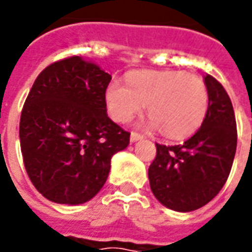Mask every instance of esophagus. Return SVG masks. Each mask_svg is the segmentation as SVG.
Masks as SVG:
<instances>
[{"label": "esophagus", "mask_w": 252, "mask_h": 252, "mask_svg": "<svg viewBox=\"0 0 252 252\" xmlns=\"http://www.w3.org/2000/svg\"><path fill=\"white\" fill-rule=\"evenodd\" d=\"M129 139H131L132 143H135V142H137V140H142L143 136L142 135H139V133H136V132H132L131 137H129Z\"/></svg>", "instance_id": "1"}]
</instances>
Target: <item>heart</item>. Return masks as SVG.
<instances>
[{
	"label": "heart",
	"instance_id": "b5f03b06",
	"mask_svg": "<svg viewBox=\"0 0 252 252\" xmlns=\"http://www.w3.org/2000/svg\"><path fill=\"white\" fill-rule=\"evenodd\" d=\"M110 117L126 123L147 104L148 126L166 136L182 139L205 120L209 93L204 81L182 71H133L126 83L112 81L105 92Z\"/></svg>",
	"mask_w": 252,
	"mask_h": 252
}]
</instances>
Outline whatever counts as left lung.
<instances>
[{"label":"left lung","mask_w":252,"mask_h":252,"mask_svg":"<svg viewBox=\"0 0 252 252\" xmlns=\"http://www.w3.org/2000/svg\"><path fill=\"white\" fill-rule=\"evenodd\" d=\"M209 106L200 129L178 146L157 144L148 180L157 200L175 212H191L213 200L225 184L236 153L232 102L221 83L206 74Z\"/></svg>","instance_id":"left-lung-1"}]
</instances>
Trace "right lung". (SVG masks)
I'll use <instances>...</instances> for the list:
<instances>
[{"label": "right lung", "instance_id": "1", "mask_svg": "<svg viewBox=\"0 0 252 252\" xmlns=\"http://www.w3.org/2000/svg\"><path fill=\"white\" fill-rule=\"evenodd\" d=\"M110 77L95 63L71 57L36 78L20 119V146L31 182L47 200L78 205L108 180L110 159L129 144V132L110 120Z\"/></svg>", "mask_w": 252, "mask_h": 252}]
</instances>
